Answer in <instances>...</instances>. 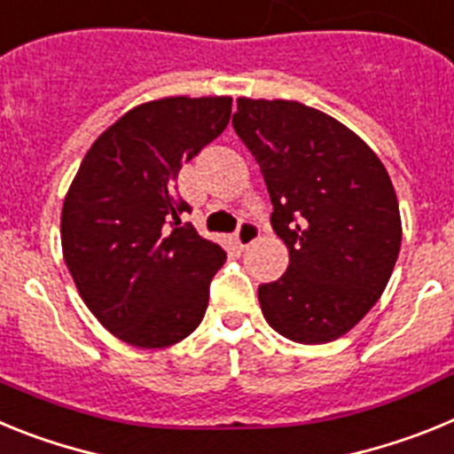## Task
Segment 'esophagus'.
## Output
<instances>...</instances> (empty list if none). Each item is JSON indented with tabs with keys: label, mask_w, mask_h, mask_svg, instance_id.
I'll use <instances>...</instances> for the list:
<instances>
[{
	"label": "esophagus",
	"mask_w": 454,
	"mask_h": 454,
	"mask_svg": "<svg viewBox=\"0 0 454 454\" xmlns=\"http://www.w3.org/2000/svg\"><path fill=\"white\" fill-rule=\"evenodd\" d=\"M259 236H262L259 224L250 223V220H243V223L239 224V230H236L234 239L236 243H239V247H250L254 240H259Z\"/></svg>",
	"instance_id": "obj_1"
}]
</instances>
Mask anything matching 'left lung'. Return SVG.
<instances>
[{
    "mask_svg": "<svg viewBox=\"0 0 454 454\" xmlns=\"http://www.w3.org/2000/svg\"><path fill=\"white\" fill-rule=\"evenodd\" d=\"M234 131L270 192L288 268L259 286L268 325L298 343L350 332L387 288L403 240L387 168L339 120L286 99H239Z\"/></svg>",
    "mask_w": 454,
    "mask_h": 454,
    "instance_id": "left-lung-1",
    "label": "left lung"
}]
</instances>
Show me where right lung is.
Returning <instances> with one entry per match:
<instances>
[{
	"label": "right lung",
	"mask_w": 454,
	"mask_h": 454,
	"mask_svg": "<svg viewBox=\"0 0 454 454\" xmlns=\"http://www.w3.org/2000/svg\"><path fill=\"white\" fill-rule=\"evenodd\" d=\"M231 98L140 104L99 136L63 202L61 243L83 302L111 334L168 348L204 318L227 252L179 215V170L224 131Z\"/></svg>",
	"instance_id": "obj_1"
}]
</instances>
